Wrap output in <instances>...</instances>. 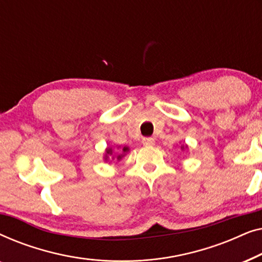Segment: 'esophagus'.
I'll return each instance as SVG.
<instances>
[{
    "mask_svg": "<svg viewBox=\"0 0 262 262\" xmlns=\"http://www.w3.org/2000/svg\"><path fill=\"white\" fill-rule=\"evenodd\" d=\"M142 143H143V145H145V146H152L154 144H155V139L151 138V137L143 138Z\"/></svg>",
    "mask_w": 262,
    "mask_h": 262,
    "instance_id": "34e87169",
    "label": "esophagus"
}]
</instances>
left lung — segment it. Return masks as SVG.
Returning <instances> with one entry per match:
<instances>
[{
    "instance_id": "8db88e82",
    "label": "left lung",
    "mask_w": 262,
    "mask_h": 262,
    "mask_svg": "<svg viewBox=\"0 0 262 262\" xmlns=\"http://www.w3.org/2000/svg\"><path fill=\"white\" fill-rule=\"evenodd\" d=\"M187 148H188V145H186V144H185V145H181V150H182V151H184V150L187 149Z\"/></svg>"
}]
</instances>
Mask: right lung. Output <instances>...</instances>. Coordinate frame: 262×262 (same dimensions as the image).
<instances>
[{"instance_id": "1", "label": "right lung", "mask_w": 262, "mask_h": 262, "mask_svg": "<svg viewBox=\"0 0 262 262\" xmlns=\"http://www.w3.org/2000/svg\"><path fill=\"white\" fill-rule=\"evenodd\" d=\"M118 149H119V148H118ZM128 151H130V148H128V146H123V148H120L119 151L116 152V154H114V150L112 148H106L103 160H105L107 162V161L110 160V156H111V159H112V160L116 159L117 161H120L125 155H126Z\"/></svg>"}]
</instances>
